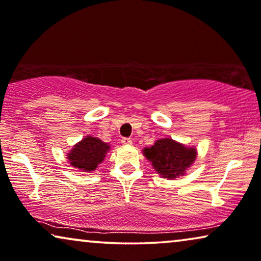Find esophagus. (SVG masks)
Listing matches in <instances>:
<instances>
[{"mask_svg": "<svg viewBox=\"0 0 261 261\" xmlns=\"http://www.w3.org/2000/svg\"><path fill=\"white\" fill-rule=\"evenodd\" d=\"M121 142H122L123 145H130L132 140L129 138H122V139H121Z\"/></svg>", "mask_w": 261, "mask_h": 261, "instance_id": "esophagus-1", "label": "esophagus"}]
</instances>
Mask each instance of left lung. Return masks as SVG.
I'll return each instance as SVG.
<instances>
[{
	"label": "left lung",
	"instance_id": "1",
	"mask_svg": "<svg viewBox=\"0 0 261 261\" xmlns=\"http://www.w3.org/2000/svg\"><path fill=\"white\" fill-rule=\"evenodd\" d=\"M146 158L164 178H176L195 162L196 149L187 148L172 139H160L152 147L144 149Z\"/></svg>",
	"mask_w": 261,
	"mask_h": 261
}]
</instances>
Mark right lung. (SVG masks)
Listing matches in <instances>:
<instances>
[{"label": "right lung", "instance_id": "add662e5", "mask_svg": "<svg viewBox=\"0 0 261 261\" xmlns=\"http://www.w3.org/2000/svg\"><path fill=\"white\" fill-rule=\"evenodd\" d=\"M109 145L97 138L87 137L69 153L70 164L83 171H94L103 162Z\"/></svg>", "mask_w": 261, "mask_h": 261}]
</instances>
